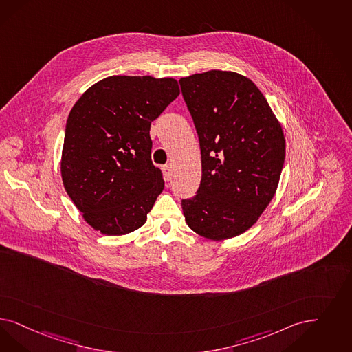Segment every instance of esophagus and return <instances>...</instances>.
I'll list each match as a JSON object with an SVG mask.
<instances>
[{
	"label": "esophagus",
	"instance_id": "1",
	"mask_svg": "<svg viewBox=\"0 0 352 352\" xmlns=\"http://www.w3.org/2000/svg\"><path fill=\"white\" fill-rule=\"evenodd\" d=\"M162 171H164V178H165V181L169 182L170 179H171V168H170L169 165H166V166L162 168Z\"/></svg>",
	"mask_w": 352,
	"mask_h": 352
}]
</instances>
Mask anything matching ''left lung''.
<instances>
[{
	"label": "left lung",
	"instance_id": "8db88e82",
	"mask_svg": "<svg viewBox=\"0 0 352 352\" xmlns=\"http://www.w3.org/2000/svg\"><path fill=\"white\" fill-rule=\"evenodd\" d=\"M201 151L197 194L182 200L188 228L210 241L256 223L278 187L286 142L267 98L247 76L210 70L179 80Z\"/></svg>",
	"mask_w": 352,
	"mask_h": 352
}]
</instances>
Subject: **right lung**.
<instances>
[{"label": "right lung", "instance_id": "add662e5", "mask_svg": "<svg viewBox=\"0 0 352 352\" xmlns=\"http://www.w3.org/2000/svg\"><path fill=\"white\" fill-rule=\"evenodd\" d=\"M179 94L173 78L113 75L75 102L65 130L62 182L95 230L124 235L146 223L165 184L151 160V123Z\"/></svg>", "mask_w": 352, "mask_h": 352}]
</instances>
